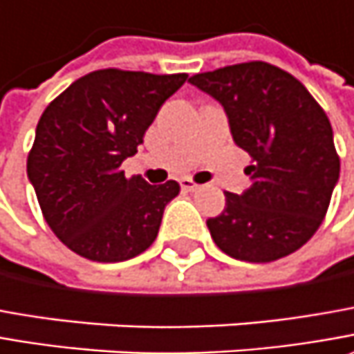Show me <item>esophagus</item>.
I'll list each match as a JSON object with an SVG mask.
<instances>
[{"mask_svg":"<svg viewBox=\"0 0 354 354\" xmlns=\"http://www.w3.org/2000/svg\"><path fill=\"white\" fill-rule=\"evenodd\" d=\"M180 186H182V189H186V192H198L201 188L200 184H196L192 178H182L180 180Z\"/></svg>","mask_w":354,"mask_h":354,"instance_id":"obj_1","label":"esophagus"}]
</instances>
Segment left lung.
Returning a JSON list of instances; mask_svg holds the SVG:
<instances>
[{
	"mask_svg": "<svg viewBox=\"0 0 354 354\" xmlns=\"http://www.w3.org/2000/svg\"><path fill=\"white\" fill-rule=\"evenodd\" d=\"M189 82L225 107L231 135L250 154L247 192H225L207 219L214 243L245 262H272L306 245L327 214L339 180L333 129L323 107L286 70L250 60Z\"/></svg>",
	"mask_w": 354,
	"mask_h": 354,
	"instance_id": "left-lung-1",
	"label": "left lung"
}]
</instances>
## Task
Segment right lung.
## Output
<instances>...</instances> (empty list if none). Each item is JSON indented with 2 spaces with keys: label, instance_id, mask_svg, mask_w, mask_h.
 I'll list each match as a JSON object with an SVG mask.
<instances>
[{
  "label": "right lung",
  "instance_id": "obj_1",
  "mask_svg": "<svg viewBox=\"0 0 354 354\" xmlns=\"http://www.w3.org/2000/svg\"><path fill=\"white\" fill-rule=\"evenodd\" d=\"M188 74L95 70L46 105L27 156L44 221L68 249L121 262L149 249L180 184L125 176L145 131Z\"/></svg>",
  "mask_w": 354,
  "mask_h": 354
}]
</instances>
